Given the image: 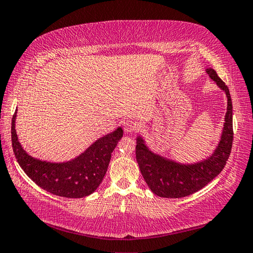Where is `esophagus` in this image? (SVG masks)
<instances>
[{
	"label": "esophagus",
	"instance_id": "34e87169",
	"mask_svg": "<svg viewBox=\"0 0 253 253\" xmlns=\"http://www.w3.org/2000/svg\"><path fill=\"white\" fill-rule=\"evenodd\" d=\"M137 129V125L134 121H130V119H127V121L124 122V130L126 132H132Z\"/></svg>",
	"mask_w": 253,
	"mask_h": 253
}]
</instances>
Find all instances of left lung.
<instances>
[{"mask_svg": "<svg viewBox=\"0 0 253 253\" xmlns=\"http://www.w3.org/2000/svg\"><path fill=\"white\" fill-rule=\"evenodd\" d=\"M211 80L224 90L228 107L224 117L221 139L214 153L204 162L182 165L154 154L145 145L140 136L137 137L136 159L140 172L150 190L163 198H182L195 194L221 172L230 156L233 140L232 102L228 86L212 68H207Z\"/></svg>", "mask_w": 253, "mask_h": 253, "instance_id": "obj_1", "label": "left lung"}]
</instances>
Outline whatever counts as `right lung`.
Returning a JSON list of instances; mask_svg holds the SVG:
<instances>
[{
	"instance_id": "add662e5",
	"label": "right lung",
	"mask_w": 253,
	"mask_h": 253,
	"mask_svg": "<svg viewBox=\"0 0 253 253\" xmlns=\"http://www.w3.org/2000/svg\"><path fill=\"white\" fill-rule=\"evenodd\" d=\"M16 112L12 118V147L24 172L39 187L65 198H83L97 189L106 174L112 153L122 139L121 127L96 140L79 157L67 163L54 164L31 157L22 148L15 130Z\"/></svg>"
}]
</instances>
